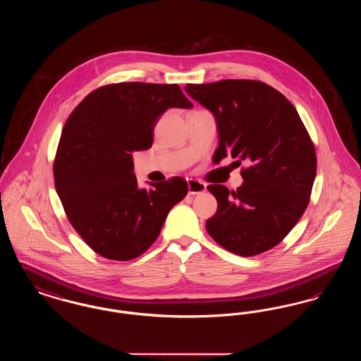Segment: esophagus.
Instances as JSON below:
<instances>
[{
    "mask_svg": "<svg viewBox=\"0 0 361 361\" xmlns=\"http://www.w3.org/2000/svg\"><path fill=\"white\" fill-rule=\"evenodd\" d=\"M206 189L207 185L204 184V183H203V181H199V180H193V178H189V195H199V193H203Z\"/></svg>",
    "mask_w": 361,
    "mask_h": 361,
    "instance_id": "1",
    "label": "esophagus"
}]
</instances>
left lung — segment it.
Listing matches in <instances>:
<instances>
[{
  "label": "left lung",
  "instance_id": "left-lung-1",
  "mask_svg": "<svg viewBox=\"0 0 361 361\" xmlns=\"http://www.w3.org/2000/svg\"><path fill=\"white\" fill-rule=\"evenodd\" d=\"M189 96L215 116L219 146L214 159L246 161L237 190L212 184L216 214L208 234L226 250L256 256L279 245L310 202L317 155L300 116L280 92L253 80L187 84Z\"/></svg>",
  "mask_w": 361,
  "mask_h": 361
}]
</instances>
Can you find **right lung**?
Masks as SVG:
<instances>
[{"label":"right lung","mask_w":361,"mask_h":361,"mask_svg":"<svg viewBox=\"0 0 361 361\" xmlns=\"http://www.w3.org/2000/svg\"><path fill=\"white\" fill-rule=\"evenodd\" d=\"M192 106L176 84L121 82L93 90L71 112L54 183L70 224L97 255L118 261L143 255L188 193L181 177L139 188L133 153L152 147L166 109Z\"/></svg>","instance_id":"add662e5"}]
</instances>
